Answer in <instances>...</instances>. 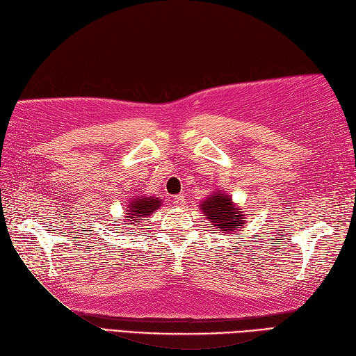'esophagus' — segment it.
Masks as SVG:
<instances>
[{
  "instance_id": "esophagus-1",
  "label": "esophagus",
  "mask_w": 356,
  "mask_h": 356,
  "mask_svg": "<svg viewBox=\"0 0 356 356\" xmlns=\"http://www.w3.org/2000/svg\"><path fill=\"white\" fill-rule=\"evenodd\" d=\"M185 195L184 194H177V195H174V205L176 207H184L185 205Z\"/></svg>"
}]
</instances>
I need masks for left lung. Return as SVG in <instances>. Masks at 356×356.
Wrapping results in <instances>:
<instances>
[{"mask_svg":"<svg viewBox=\"0 0 356 356\" xmlns=\"http://www.w3.org/2000/svg\"><path fill=\"white\" fill-rule=\"evenodd\" d=\"M200 209L207 216V220L214 225V228L225 232L237 234V229L245 225V213L234 205L232 199L222 190L209 194L205 200L200 202Z\"/></svg>","mask_w":356,"mask_h":356,"instance_id":"obj_1","label":"left lung"}]
</instances>
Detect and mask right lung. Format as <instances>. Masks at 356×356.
Wrapping results in <instances>:
<instances>
[{"label": "right lung", "instance_id": "obj_1", "mask_svg": "<svg viewBox=\"0 0 356 356\" xmlns=\"http://www.w3.org/2000/svg\"><path fill=\"white\" fill-rule=\"evenodd\" d=\"M161 207L162 200L154 199L153 195L151 197H147V195H133V199L128 200L125 205L124 222H128V226L136 225L138 222H147L149 216Z\"/></svg>", "mask_w": 356, "mask_h": 356}]
</instances>
